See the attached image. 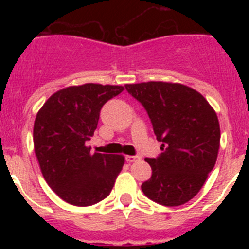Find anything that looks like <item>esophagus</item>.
Returning a JSON list of instances; mask_svg holds the SVG:
<instances>
[{
	"label": "esophagus",
	"instance_id": "esophagus-1",
	"mask_svg": "<svg viewBox=\"0 0 249 249\" xmlns=\"http://www.w3.org/2000/svg\"><path fill=\"white\" fill-rule=\"evenodd\" d=\"M140 160L141 157H138V156H126V160L129 162V163H132V162H137V160Z\"/></svg>",
	"mask_w": 249,
	"mask_h": 249
}]
</instances>
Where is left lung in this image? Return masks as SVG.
<instances>
[{"mask_svg":"<svg viewBox=\"0 0 249 249\" xmlns=\"http://www.w3.org/2000/svg\"><path fill=\"white\" fill-rule=\"evenodd\" d=\"M149 116L162 153L146 158L152 168L141 186L162 206L192 199L213 169L219 149V122L206 98L181 83L143 82L124 86Z\"/></svg>","mask_w":249,"mask_h":249,"instance_id":"left-lung-1","label":"left lung"}]
</instances>
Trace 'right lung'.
Here are the masks:
<instances>
[{"instance_id":"right-lung-1","label":"right lung","mask_w":249,"mask_h":249,"mask_svg":"<svg viewBox=\"0 0 249 249\" xmlns=\"http://www.w3.org/2000/svg\"><path fill=\"white\" fill-rule=\"evenodd\" d=\"M122 86L86 83L56 92L35 120L34 144L43 178L58 197L78 207L105 199L113 188L124 158L91 153L87 141L97 128L106 102Z\"/></svg>"}]
</instances>
